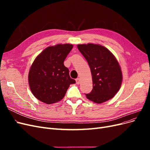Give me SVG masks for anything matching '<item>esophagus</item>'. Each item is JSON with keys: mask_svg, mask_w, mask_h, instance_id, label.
<instances>
[{"mask_svg": "<svg viewBox=\"0 0 150 150\" xmlns=\"http://www.w3.org/2000/svg\"><path fill=\"white\" fill-rule=\"evenodd\" d=\"M80 81H81V79H80L79 78H77V79H76V84H79L80 83Z\"/></svg>", "mask_w": 150, "mask_h": 150, "instance_id": "34e87169", "label": "esophagus"}]
</instances>
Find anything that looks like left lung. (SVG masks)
I'll return each mask as SVG.
<instances>
[{"mask_svg":"<svg viewBox=\"0 0 150 150\" xmlns=\"http://www.w3.org/2000/svg\"><path fill=\"white\" fill-rule=\"evenodd\" d=\"M78 48L89 66L93 86L91 92L86 94L89 100L101 104L112 98L122 83L121 67L115 56L99 44H78Z\"/></svg>","mask_w":150,"mask_h":150,"instance_id":"obj_1","label":"left lung"}]
</instances>
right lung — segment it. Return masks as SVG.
<instances>
[{
	"label": "right lung",
	"mask_w": 150,
	"mask_h": 150,
	"mask_svg": "<svg viewBox=\"0 0 150 150\" xmlns=\"http://www.w3.org/2000/svg\"><path fill=\"white\" fill-rule=\"evenodd\" d=\"M73 45L57 44L45 49L35 59L29 72L28 81L32 93L39 101L50 104L61 101L70 84L71 79L64 61Z\"/></svg>",
	"instance_id": "right-lung-1"
}]
</instances>
